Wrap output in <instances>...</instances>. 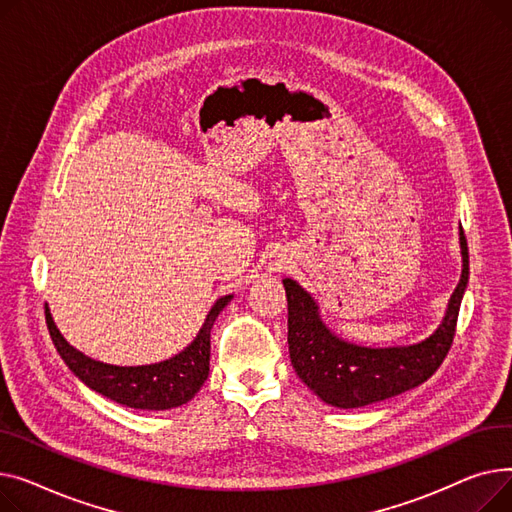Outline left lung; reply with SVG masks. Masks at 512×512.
Wrapping results in <instances>:
<instances>
[{"instance_id": "8db88e82", "label": "left lung", "mask_w": 512, "mask_h": 512, "mask_svg": "<svg viewBox=\"0 0 512 512\" xmlns=\"http://www.w3.org/2000/svg\"><path fill=\"white\" fill-rule=\"evenodd\" d=\"M463 273L450 295L442 324L426 341L409 347L372 349L335 337L322 324L318 306L308 291L285 279L287 343L291 364L310 390L328 405L353 409L397 397L426 382L444 362L457 333L461 299L469 281V250L461 231Z\"/></svg>"}]
</instances>
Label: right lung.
Instances as JSON below:
<instances>
[{
    "label": "right lung",
    "instance_id": "1",
    "mask_svg": "<svg viewBox=\"0 0 512 512\" xmlns=\"http://www.w3.org/2000/svg\"><path fill=\"white\" fill-rule=\"evenodd\" d=\"M231 302V295L217 299L213 310L208 312L198 337L182 353L153 366L122 368L95 362L59 335L49 310L45 308V320L55 349L62 355L68 368L103 397L134 409L163 411L188 403L208 378L210 368V328H213L219 312Z\"/></svg>",
    "mask_w": 512,
    "mask_h": 512
}]
</instances>
